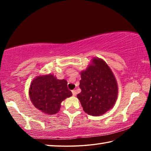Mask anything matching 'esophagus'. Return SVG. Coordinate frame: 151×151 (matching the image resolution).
Masks as SVG:
<instances>
[{"mask_svg":"<svg viewBox=\"0 0 151 151\" xmlns=\"http://www.w3.org/2000/svg\"><path fill=\"white\" fill-rule=\"evenodd\" d=\"M72 93H73V96H76V90H73V91H72Z\"/></svg>","mask_w":151,"mask_h":151,"instance_id":"obj_1","label":"esophagus"}]
</instances>
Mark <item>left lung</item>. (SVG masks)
I'll list each match as a JSON object with an SVG mask.
<instances>
[{
    "label": "left lung",
    "instance_id": "left-lung-1",
    "mask_svg": "<svg viewBox=\"0 0 151 151\" xmlns=\"http://www.w3.org/2000/svg\"><path fill=\"white\" fill-rule=\"evenodd\" d=\"M77 94L83 109L92 116H100L111 109L118 96V85L113 73L102 58H92L85 70L81 72Z\"/></svg>",
    "mask_w": 151,
    "mask_h": 151
}]
</instances>
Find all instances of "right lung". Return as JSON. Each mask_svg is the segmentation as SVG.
Instances as JSON below:
<instances>
[{"instance_id": "obj_1", "label": "right lung", "mask_w": 151, "mask_h": 151, "mask_svg": "<svg viewBox=\"0 0 151 151\" xmlns=\"http://www.w3.org/2000/svg\"><path fill=\"white\" fill-rule=\"evenodd\" d=\"M29 93L33 105L47 114L57 113L62 101L73 94L67 87V81L57 79L52 74L37 75L30 84Z\"/></svg>"}]
</instances>
